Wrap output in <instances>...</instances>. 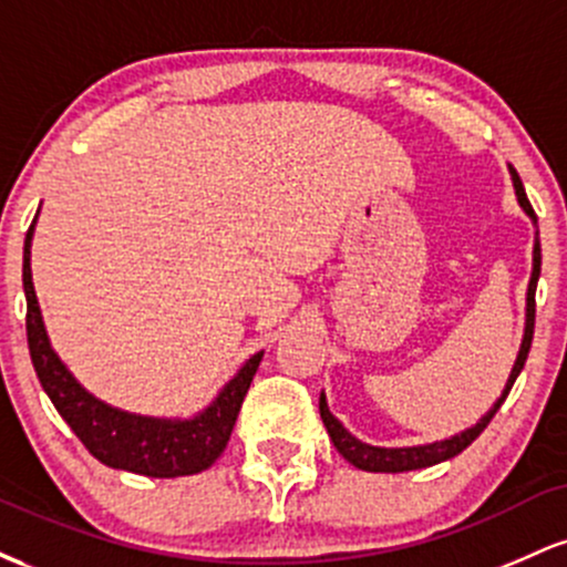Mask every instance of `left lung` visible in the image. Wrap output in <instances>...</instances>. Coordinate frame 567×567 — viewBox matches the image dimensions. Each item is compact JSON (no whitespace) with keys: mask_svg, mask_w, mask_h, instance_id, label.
Segmentation results:
<instances>
[{"mask_svg":"<svg viewBox=\"0 0 567 567\" xmlns=\"http://www.w3.org/2000/svg\"><path fill=\"white\" fill-rule=\"evenodd\" d=\"M509 173H512L514 194H517L519 207H523L525 216H528L533 220V226H536V213H533V207H530V202H528V194H525L523 181H519V175H517V171H514L512 165H509ZM538 275H542V243H538V226H536V239H533V271H530V282H528V298H525V333H523V343H519L517 360H514V368H512L509 379H506L504 392H501L498 400L493 402V408L487 410V413L477 421V424L470 426V429H464V432H461V434H453V437H447V440L429 442V445H413V447H379V445H368V442L357 440L354 434H351L349 429L343 426L333 413H330L328 400H324V392H322L320 394V415H322L324 429H328L330 440H333L336 451L341 453L343 458L349 461V464H354L357 470H362V472H386V474L426 470V466H434V464H440V461H447V458H453V455H458L461 451H466V447H470L472 442L485 432V426L491 424V419L498 413V408L504 405L506 394H509V389L514 386V381H517L519 370L525 368V360H528L530 341H533V324H536V285H538Z\"/></svg>","mask_w":567,"mask_h":567,"instance_id":"1","label":"left lung"}]
</instances>
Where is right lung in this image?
<instances>
[{"label": "right lung", "mask_w": 567, "mask_h": 567, "mask_svg": "<svg viewBox=\"0 0 567 567\" xmlns=\"http://www.w3.org/2000/svg\"><path fill=\"white\" fill-rule=\"evenodd\" d=\"M34 224L29 226L23 243L25 336H29L37 379L53 400L61 419L71 426V432L82 440V445L101 464L112 466V470L143 474V477H186V474L205 472L207 466L216 464V458L224 453L226 442L231 437L239 408H243L252 375L261 365L264 351L252 354L237 370V375L220 389L216 400L192 419H154V415L127 413V410L106 405L69 373L61 357L50 347L34 282H31Z\"/></svg>", "instance_id": "add662e5"}]
</instances>
